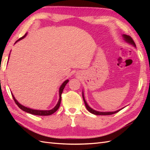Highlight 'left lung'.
Masks as SVG:
<instances>
[{
  "instance_id": "1",
  "label": "left lung",
  "mask_w": 150,
  "mask_h": 150,
  "mask_svg": "<svg viewBox=\"0 0 150 150\" xmlns=\"http://www.w3.org/2000/svg\"><path fill=\"white\" fill-rule=\"evenodd\" d=\"M123 37L124 40H125L127 42H128L129 44H132V45L134 46L135 47H136V45H135V43L134 42V41H133L132 38L129 36V35H123ZM82 97H83V100H84V104H85V106H86V108H87V110L90 111V113H93L94 115H112V114H114V113H116L117 112H119V111L120 110H117V111H113V112H100V111H95L94 110L92 109V108H91L90 106H88V104L86 102L85 99H84V94L82 93ZM122 110V109H121Z\"/></svg>"
}]
</instances>
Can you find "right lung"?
Listing matches in <instances>:
<instances>
[{
    "instance_id": "obj_1",
    "label": "right lung",
    "mask_w": 150,
    "mask_h": 150,
    "mask_svg": "<svg viewBox=\"0 0 150 150\" xmlns=\"http://www.w3.org/2000/svg\"><path fill=\"white\" fill-rule=\"evenodd\" d=\"M26 35V34L25 35H24L23 37H22L21 38H20V39H19L18 40L16 41L15 43L17 42V41L23 39V38ZM68 81H69L68 80H66V81L64 82L63 83H62V84L61 85V86H60V88L59 89V97H60V98H59V100L58 103H57V104L56 105L55 108H53V109L51 110H37L30 109V108H28L27 107H25L24 106H22V105H21L20 103H18V101L15 99V98L14 97L13 95V94H11V95H12L13 98V100L15 101V103L18 106V108H21L22 110H23L24 111H26V112H27V113H31V114H32V115H41V116L50 115H52V114L55 113V111H57V110L59 109V108L60 106V102H61V95H62V91H63L64 88L65 86L66 85L67 83H68Z\"/></svg>"
}]
</instances>
